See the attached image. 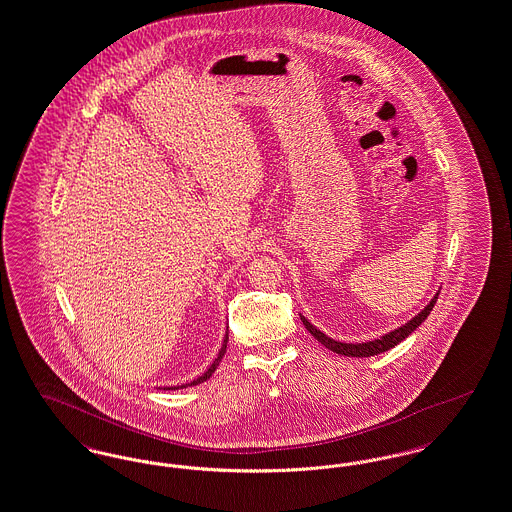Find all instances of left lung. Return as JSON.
Returning a JSON list of instances; mask_svg holds the SVG:
<instances>
[{
  "mask_svg": "<svg viewBox=\"0 0 512 512\" xmlns=\"http://www.w3.org/2000/svg\"><path fill=\"white\" fill-rule=\"evenodd\" d=\"M438 293H440V291H436V295L430 299L429 305L423 308L419 314H415L404 326L392 329L389 333H385V335H381V337H377V339H373V341H366V343H343V341H335V339L328 337L324 331H320L316 326H312L303 314H301V320H303L305 328L312 333V337H314L316 341H320V343H322L324 347L329 348V350H333V352H337V354H343V356H352V358H368V356H375V354H381V352H387L390 348L396 347L398 343H402V341L408 337L411 331H415V329L419 328V326L427 320L430 310L434 308V303H436V299H438Z\"/></svg>",
  "mask_w": 512,
  "mask_h": 512,
  "instance_id": "8db88e82",
  "label": "left lung"
}]
</instances>
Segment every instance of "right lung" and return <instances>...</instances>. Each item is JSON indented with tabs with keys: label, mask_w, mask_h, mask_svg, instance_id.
Listing matches in <instances>:
<instances>
[{
	"label": "right lung",
	"mask_w": 512,
	"mask_h": 512,
	"mask_svg": "<svg viewBox=\"0 0 512 512\" xmlns=\"http://www.w3.org/2000/svg\"><path fill=\"white\" fill-rule=\"evenodd\" d=\"M226 343H228V326H226V335H225V341H223V347H221V350H219V354H217V358L213 360V364L209 366V368L205 369L204 373L198 377V379H194V381H190V383H184V385H177V387H165L164 390H177V389H186V387H194V385H200V383H204V381H207L211 375H213V371L217 369V366H219V362L223 360V356H225L226 352Z\"/></svg>",
	"instance_id": "1"
}]
</instances>
